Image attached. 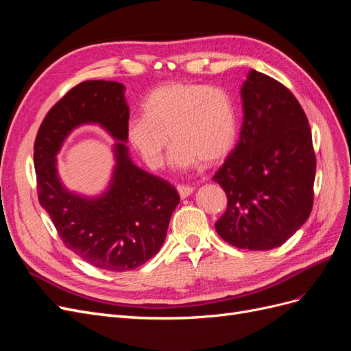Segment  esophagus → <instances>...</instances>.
I'll use <instances>...</instances> for the list:
<instances>
[{
	"instance_id": "obj_1",
	"label": "esophagus",
	"mask_w": 351,
	"mask_h": 351,
	"mask_svg": "<svg viewBox=\"0 0 351 351\" xmlns=\"http://www.w3.org/2000/svg\"><path fill=\"white\" fill-rule=\"evenodd\" d=\"M193 187L192 186H184V184H178L177 186V192H178V195H180V197L182 199H186L187 196H190L193 193Z\"/></svg>"
}]
</instances>
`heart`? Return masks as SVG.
Listing matches in <instances>:
<instances>
[{"mask_svg": "<svg viewBox=\"0 0 351 351\" xmlns=\"http://www.w3.org/2000/svg\"><path fill=\"white\" fill-rule=\"evenodd\" d=\"M142 112L127 124L125 139L152 168L162 165L169 139L174 143L171 162L177 168L217 164L237 141L234 101L228 92L208 84H162L146 95Z\"/></svg>", "mask_w": 351, "mask_h": 351, "instance_id": "1", "label": "heart"}]
</instances>
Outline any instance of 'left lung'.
Here are the masks:
<instances>
[{
  "mask_svg": "<svg viewBox=\"0 0 351 351\" xmlns=\"http://www.w3.org/2000/svg\"><path fill=\"white\" fill-rule=\"evenodd\" d=\"M240 141L214 176L227 195L215 222L231 246H281L309 218L316 156L299 101L282 83L252 70L241 88Z\"/></svg>",
  "mask_w": 351,
  "mask_h": 351,
  "instance_id": "1",
  "label": "left lung"
}]
</instances>
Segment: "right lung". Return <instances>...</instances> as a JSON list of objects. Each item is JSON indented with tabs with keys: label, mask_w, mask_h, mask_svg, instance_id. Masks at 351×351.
<instances>
[{
	"label": "right lung",
	"mask_w": 351,
	"mask_h": 351,
	"mask_svg": "<svg viewBox=\"0 0 351 351\" xmlns=\"http://www.w3.org/2000/svg\"><path fill=\"white\" fill-rule=\"evenodd\" d=\"M129 119L121 83L82 82L47 112L34 146L38 199L60 239L84 262L112 272L134 269L159 252L180 202L177 190L136 167L125 145L117 143L110 189L97 199L82 197L62 187L56 155L69 133L86 123L125 142Z\"/></svg>",
	"instance_id": "obj_1"
}]
</instances>
